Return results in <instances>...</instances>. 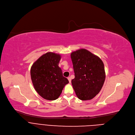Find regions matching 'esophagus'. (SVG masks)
<instances>
[{"mask_svg": "<svg viewBox=\"0 0 135 135\" xmlns=\"http://www.w3.org/2000/svg\"><path fill=\"white\" fill-rule=\"evenodd\" d=\"M67 79H68V81H69V82L70 83V82H71V78H70V77H68V78Z\"/></svg>", "mask_w": 135, "mask_h": 135, "instance_id": "obj_1", "label": "esophagus"}]
</instances>
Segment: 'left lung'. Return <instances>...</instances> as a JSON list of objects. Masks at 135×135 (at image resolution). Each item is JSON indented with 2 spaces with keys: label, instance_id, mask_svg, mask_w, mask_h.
<instances>
[{
  "label": "left lung",
  "instance_id": "left-lung-1",
  "mask_svg": "<svg viewBox=\"0 0 135 135\" xmlns=\"http://www.w3.org/2000/svg\"><path fill=\"white\" fill-rule=\"evenodd\" d=\"M70 56L75 73L71 84L77 97L82 100H91L104 85V63L100 57L84 49L73 52Z\"/></svg>",
  "mask_w": 135,
  "mask_h": 135
}]
</instances>
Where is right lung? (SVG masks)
<instances>
[{"instance_id":"add662e5","label":"right lung","mask_w":135,"mask_h":135,"mask_svg":"<svg viewBox=\"0 0 135 135\" xmlns=\"http://www.w3.org/2000/svg\"><path fill=\"white\" fill-rule=\"evenodd\" d=\"M61 55L47 52L38 58L30 69L33 87L42 98L54 100L59 98L64 86L69 83L59 67Z\"/></svg>"}]
</instances>
